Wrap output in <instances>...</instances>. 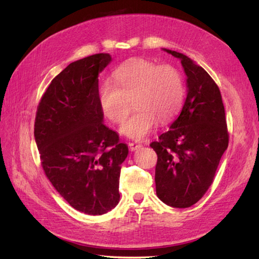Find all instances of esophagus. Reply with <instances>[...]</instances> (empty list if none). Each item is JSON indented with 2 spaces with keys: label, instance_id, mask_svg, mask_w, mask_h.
Returning <instances> with one entry per match:
<instances>
[{
  "label": "esophagus",
  "instance_id": "34e87169",
  "mask_svg": "<svg viewBox=\"0 0 259 259\" xmlns=\"http://www.w3.org/2000/svg\"><path fill=\"white\" fill-rule=\"evenodd\" d=\"M128 146H129V149L131 151H135L137 149H139V148L141 147V145L140 144H137V142H129Z\"/></svg>",
  "mask_w": 259,
  "mask_h": 259
}]
</instances>
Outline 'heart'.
<instances>
[{
    "label": "heart",
    "instance_id": "1",
    "mask_svg": "<svg viewBox=\"0 0 259 259\" xmlns=\"http://www.w3.org/2000/svg\"><path fill=\"white\" fill-rule=\"evenodd\" d=\"M112 81H104L99 91L103 114L112 123H122L131 110L135 113L121 126L131 139L147 138L161 122L178 113L185 99V82L172 65H158L149 60L133 59L114 70Z\"/></svg>",
    "mask_w": 259,
    "mask_h": 259
}]
</instances>
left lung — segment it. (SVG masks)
<instances>
[{
	"instance_id": "1",
	"label": "left lung",
	"mask_w": 259,
	"mask_h": 259,
	"mask_svg": "<svg viewBox=\"0 0 259 259\" xmlns=\"http://www.w3.org/2000/svg\"><path fill=\"white\" fill-rule=\"evenodd\" d=\"M164 51L180 59L188 90L178 118L158 141L150 144L158 156L156 191L166 205L188 208L211 186L229 134L216 82L185 54Z\"/></svg>"
}]
</instances>
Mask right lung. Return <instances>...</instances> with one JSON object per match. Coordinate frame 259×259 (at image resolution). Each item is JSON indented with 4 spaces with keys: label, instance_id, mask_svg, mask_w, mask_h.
Here are the masks:
<instances>
[{
    "label": "right lung",
    "instance_id": "obj_1",
    "mask_svg": "<svg viewBox=\"0 0 259 259\" xmlns=\"http://www.w3.org/2000/svg\"><path fill=\"white\" fill-rule=\"evenodd\" d=\"M111 61L98 53L70 63L48 87L36 109L34 137L41 166L76 210L106 213L120 199V164L128 146L102 123L98 75Z\"/></svg>",
    "mask_w": 259,
    "mask_h": 259
}]
</instances>
